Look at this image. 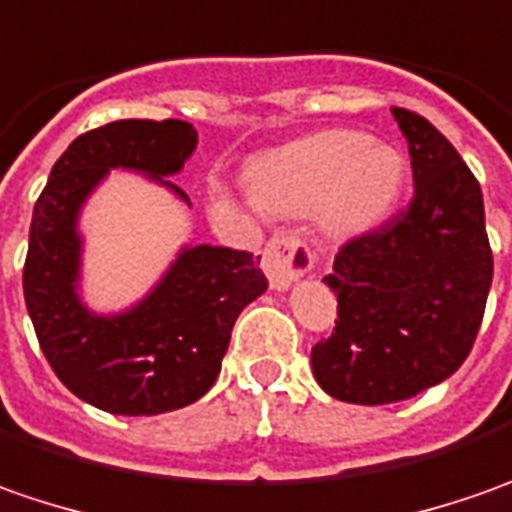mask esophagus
Masks as SVG:
<instances>
[{
  "instance_id": "esophagus-1",
  "label": "esophagus",
  "mask_w": 512,
  "mask_h": 512,
  "mask_svg": "<svg viewBox=\"0 0 512 512\" xmlns=\"http://www.w3.org/2000/svg\"><path fill=\"white\" fill-rule=\"evenodd\" d=\"M314 257L306 240L300 238L297 232H277L263 252V266L266 274L272 280V289L286 291L291 289L303 274L309 272Z\"/></svg>"
}]
</instances>
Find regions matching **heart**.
<instances>
[{"instance_id": "1", "label": "heart", "mask_w": 512, "mask_h": 512, "mask_svg": "<svg viewBox=\"0 0 512 512\" xmlns=\"http://www.w3.org/2000/svg\"><path fill=\"white\" fill-rule=\"evenodd\" d=\"M405 175V158L394 144L357 130H326L257 158L249 195L269 215L320 209L328 232L357 235L391 215Z\"/></svg>"}]
</instances>
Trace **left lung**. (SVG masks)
Returning <instances> with one entry per match:
<instances>
[{
	"label": "left lung",
	"instance_id": "left-lung-1",
	"mask_svg": "<svg viewBox=\"0 0 512 512\" xmlns=\"http://www.w3.org/2000/svg\"><path fill=\"white\" fill-rule=\"evenodd\" d=\"M391 113L411 152L414 201L337 252L323 277L337 326L311 348L320 388L354 405L402 402L459 371L493 283L482 186L428 118Z\"/></svg>",
	"mask_w": 512,
	"mask_h": 512
}]
</instances>
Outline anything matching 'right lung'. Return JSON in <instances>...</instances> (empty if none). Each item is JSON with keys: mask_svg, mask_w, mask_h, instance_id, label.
<instances>
[{"mask_svg": "<svg viewBox=\"0 0 512 512\" xmlns=\"http://www.w3.org/2000/svg\"><path fill=\"white\" fill-rule=\"evenodd\" d=\"M198 147L192 124L127 118L79 135L50 169L33 206L25 303L56 377L107 414L155 416L201 399L221 374L238 314L269 280L260 257L226 246H184L155 289L118 314L79 297L84 201L110 169L144 172L189 203L167 175Z\"/></svg>", "mask_w": 512, "mask_h": 512, "instance_id": "1", "label": "right lung"}]
</instances>
